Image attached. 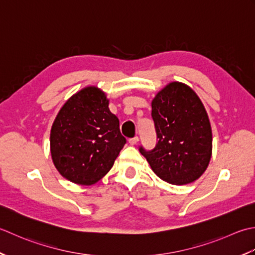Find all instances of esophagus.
I'll use <instances>...</instances> for the list:
<instances>
[{"mask_svg": "<svg viewBox=\"0 0 255 255\" xmlns=\"http://www.w3.org/2000/svg\"><path fill=\"white\" fill-rule=\"evenodd\" d=\"M137 142H138V137H137V136H135V137H133V138H129V139H128L129 145H135Z\"/></svg>", "mask_w": 255, "mask_h": 255, "instance_id": "obj_1", "label": "esophagus"}]
</instances>
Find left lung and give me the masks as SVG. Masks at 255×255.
<instances>
[{"mask_svg": "<svg viewBox=\"0 0 255 255\" xmlns=\"http://www.w3.org/2000/svg\"><path fill=\"white\" fill-rule=\"evenodd\" d=\"M152 118L158 142L152 150L139 147L150 168L168 184L198 179L210 162L212 132L197 93L183 82H169L152 100Z\"/></svg>", "mask_w": 255, "mask_h": 255, "instance_id": "left-lung-1", "label": "left lung"}]
</instances>
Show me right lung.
Returning a JSON list of instances; mask_svg holds the SVG:
<instances>
[{
  "label": "right lung",
  "mask_w": 255,
  "mask_h": 255,
  "mask_svg": "<svg viewBox=\"0 0 255 255\" xmlns=\"http://www.w3.org/2000/svg\"><path fill=\"white\" fill-rule=\"evenodd\" d=\"M126 142L119 119L109 109L106 92L96 86L72 95L50 129V154L56 169L81 186L105 177Z\"/></svg>",
  "instance_id": "obj_1"
}]
</instances>
